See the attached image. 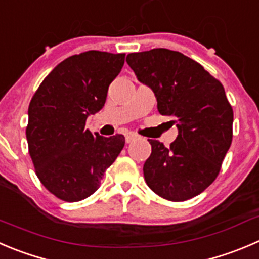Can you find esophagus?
Listing matches in <instances>:
<instances>
[{"instance_id":"34e87169","label":"esophagus","mask_w":259,"mask_h":259,"mask_svg":"<svg viewBox=\"0 0 259 259\" xmlns=\"http://www.w3.org/2000/svg\"><path fill=\"white\" fill-rule=\"evenodd\" d=\"M137 139V135L135 134H127L126 137H125V142L127 143V144H129V143H132L133 140H135Z\"/></svg>"}]
</instances>
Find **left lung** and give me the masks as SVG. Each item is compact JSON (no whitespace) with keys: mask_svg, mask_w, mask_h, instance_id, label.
<instances>
[{"mask_svg":"<svg viewBox=\"0 0 259 259\" xmlns=\"http://www.w3.org/2000/svg\"><path fill=\"white\" fill-rule=\"evenodd\" d=\"M138 81L149 87L158 111L172 119L178 135L169 147L149 140L152 154L143 172L150 190L169 201H186L219 175L233 138V109L223 84L180 52L127 54Z\"/></svg>","mask_w":259,"mask_h":259,"instance_id":"left-lung-1","label":"left lung"}]
</instances>
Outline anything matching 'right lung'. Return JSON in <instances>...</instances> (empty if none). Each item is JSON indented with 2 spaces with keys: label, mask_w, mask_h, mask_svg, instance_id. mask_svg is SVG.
Here are the masks:
<instances>
[{
  "label": "right lung",
  "mask_w": 259,
  "mask_h": 259,
  "mask_svg": "<svg viewBox=\"0 0 259 259\" xmlns=\"http://www.w3.org/2000/svg\"><path fill=\"white\" fill-rule=\"evenodd\" d=\"M124 62L125 54L99 50L72 55L45 77L30 101V157L40 182L58 199L91 196L124 148L122 135L105 138L84 127L87 117L104 107Z\"/></svg>",
  "instance_id": "1"
}]
</instances>
